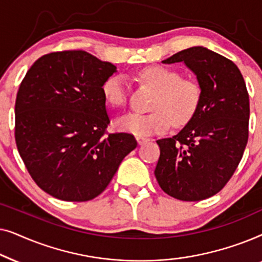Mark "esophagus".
<instances>
[{"label": "esophagus", "mask_w": 262, "mask_h": 262, "mask_svg": "<svg viewBox=\"0 0 262 262\" xmlns=\"http://www.w3.org/2000/svg\"><path fill=\"white\" fill-rule=\"evenodd\" d=\"M136 138H137V142H138L139 145L144 144V143L150 141V138H148V137H142V136H137V137H136Z\"/></svg>", "instance_id": "34e87169"}]
</instances>
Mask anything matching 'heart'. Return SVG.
<instances>
[{"mask_svg": "<svg viewBox=\"0 0 262 262\" xmlns=\"http://www.w3.org/2000/svg\"><path fill=\"white\" fill-rule=\"evenodd\" d=\"M144 83L156 89L151 102L152 112L128 113L117 120V127L135 136L148 137L175 125L188 123L202 101V87L193 78H184L180 71L163 66H149L138 71ZM101 92L111 107H121L127 100V81L123 75L106 78Z\"/></svg>", "mask_w": 262, "mask_h": 262, "instance_id": "obj_1", "label": "heart"}]
</instances>
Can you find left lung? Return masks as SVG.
Here are the masks:
<instances>
[{
	"mask_svg": "<svg viewBox=\"0 0 262 262\" xmlns=\"http://www.w3.org/2000/svg\"><path fill=\"white\" fill-rule=\"evenodd\" d=\"M184 62L202 87L196 112L178 135L156 141L155 177L168 195L184 202L210 198L227 185L248 142L249 96L234 62L203 46L162 60Z\"/></svg>",
	"mask_w": 262,
	"mask_h": 262,
	"instance_id": "1",
	"label": "left lung"
}]
</instances>
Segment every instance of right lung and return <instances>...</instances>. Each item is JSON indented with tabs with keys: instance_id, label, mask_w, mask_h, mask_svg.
<instances>
[{
	"instance_id": "1",
	"label": "right lung",
	"mask_w": 262,
	"mask_h": 262,
	"mask_svg": "<svg viewBox=\"0 0 262 262\" xmlns=\"http://www.w3.org/2000/svg\"><path fill=\"white\" fill-rule=\"evenodd\" d=\"M117 71L82 50L44 55L27 71L15 101V142L35 184L66 202L105 191L137 141L107 134L101 87Z\"/></svg>"
}]
</instances>
